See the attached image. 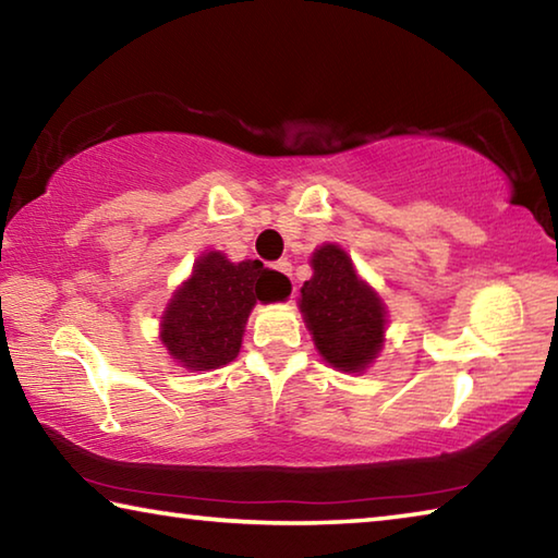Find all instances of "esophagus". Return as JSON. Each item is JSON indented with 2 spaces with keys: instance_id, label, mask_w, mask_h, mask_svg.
<instances>
[{
  "instance_id": "obj_1",
  "label": "esophagus",
  "mask_w": 558,
  "mask_h": 558,
  "mask_svg": "<svg viewBox=\"0 0 558 558\" xmlns=\"http://www.w3.org/2000/svg\"><path fill=\"white\" fill-rule=\"evenodd\" d=\"M276 268H278L288 280H292V263H290V260H278Z\"/></svg>"
}]
</instances>
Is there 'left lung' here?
Segmentation results:
<instances>
[{"label": "left lung", "instance_id": "obj_1", "mask_svg": "<svg viewBox=\"0 0 558 558\" xmlns=\"http://www.w3.org/2000/svg\"><path fill=\"white\" fill-rule=\"evenodd\" d=\"M313 278L300 288L298 307L319 356L344 374H362L386 342L389 310L337 243L315 248Z\"/></svg>", "mask_w": 558, "mask_h": 558}]
</instances>
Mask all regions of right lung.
Returning a JSON list of instances; mask_svg holds the SVG:
<instances>
[{
  "label": "right lung",
  "instance_id": "1",
  "mask_svg": "<svg viewBox=\"0 0 558 558\" xmlns=\"http://www.w3.org/2000/svg\"><path fill=\"white\" fill-rule=\"evenodd\" d=\"M288 295L290 280L263 268L260 260L231 263L221 251H206L169 298L159 317V339L182 369H219L239 356L256 302Z\"/></svg>",
  "mask_w": 558,
  "mask_h": 558
}]
</instances>
